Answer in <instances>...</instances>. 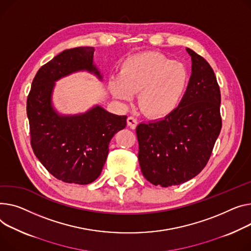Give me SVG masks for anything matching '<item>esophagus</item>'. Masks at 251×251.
I'll return each mask as SVG.
<instances>
[{"mask_svg": "<svg viewBox=\"0 0 251 251\" xmlns=\"http://www.w3.org/2000/svg\"><path fill=\"white\" fill-rule=\"evenodd\" d=\"M127 124H128V126L131 129H135L137 124H138V122H137V119L135 118V117L130 116V117H128V118H127Z\"/></svg>", "mask_w": 251, "mask_h": 251, "instance_id": "1", "label": "esophagus"}]
</instances>
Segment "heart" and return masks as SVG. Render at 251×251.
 Here are the masks:
<instances>
[{"mask_svg": "<svg viewBox=\"0 0 251 251\" xmlns=\"http://www.w3.org/2000/svg\"><path fill=\"white\" fill-rule=\"evenodd\" d=\"M189 73L185 64L171 60L159 52H143L126 59L119 77L109 82L114 97L129 101L138 94V106L150 118L172 114L188 87Z\"/></svg>", "mask_w": 251, "mask_h": 251, "instance_id": "1", "label": "heart"}]
</instances>
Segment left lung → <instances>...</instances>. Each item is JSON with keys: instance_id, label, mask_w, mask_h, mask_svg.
Masks as SVG:
<instances>
[{"instance_id": "obj_1", "label": "left lung", "mask_w": 251, "mask_h": 251, "mask_svg": "<svg viewBox=\"0 0 251 251\" xmlns=\"http://www.w3.org/2000/svg\"><path fill=\"white\" fill-rule=\"evenodd\" d=\"M192 75L178 107L164 119L136 127L144 177L163 188L180 185L202 172L222 128L221 94L208 61L194 50Z\"/></svg>"}]
</instances>
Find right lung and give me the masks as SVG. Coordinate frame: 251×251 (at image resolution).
<instances>
[{"label": "right lung", "mask_w": 251, "mask_h": 251, "mask_svg": "<svg viewBox=\"0 0 251 251\" xmlns=\"http://www.w3.org/2000/svg\"><path fill=\"white\" fill-rule=\"evenodd\" d=\"M94 47L65 49L37 72L27 98V116L33 152L59 180L88 185L101 175L109 143L126 127L127 116L95 107L76 116H58L51 107L54 81L71 73L87 70L101 78L93 65Z\"/></svg>", "instance_id": "obj_1"}]
</instances>
